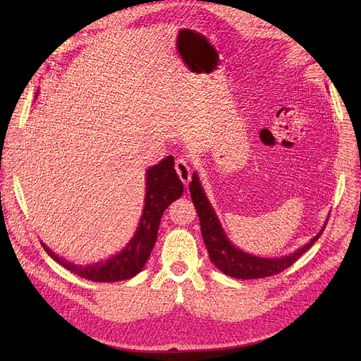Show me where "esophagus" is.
<instances>
[{"label": "esophagus", "mask_w": 361, "mask_h": 361, "mask_svg": "<svg viewBox=\"0 0 361 361\" xmlns=\"http://www.w3.org/2000/svg\"><path fill=\"white\" fill-rule=\"evenodd\" d=\"M174 169H176V173H178V176L180 178V180L185 185H188L190 180H191V167L188 164V159L187 158H178L176 164H174Z\"/></svg>", "instance_id": "obj_1"}]
</instances>
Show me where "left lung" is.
<instances>
[{
	"label": "left lung",
	"instance_id": "left-lung-1",
	"mask_svg": "<svg viewBox=\"0 0 361 361\" xmlns=\"http://www.w3.org/2000/svg\"><path fill=\"white\" fill-rule=\"evenodd\" d=\"M190 192L191 200L195 206V211H197L199 215L202 236L207 248V253H209L211 262L221 272H224L226 276H231L233 279H264L288 269L295 260L302 256L305 251L318 241L326 226L325 223L324 227L321 228V232L316 235L309 244H305L304 247H301L289 256H283L277 259L259 257L245 253V251L236 248L231 241H228L227 235L224 233L220 221H218V218L211 207V203L206 199L197 174L192 176V182L190 183Z\"/></svg>",
	"mask_w": 361,
	"mask_h": 361
}]
</instances>
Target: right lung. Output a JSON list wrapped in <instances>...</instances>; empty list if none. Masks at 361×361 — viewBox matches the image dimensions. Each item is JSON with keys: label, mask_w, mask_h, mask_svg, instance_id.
I'll return each mask as SVG.
<instances>
[{"label": "right lung", "mask_w": 361, "mask_h": 361, "mask_svg": "<svg viewBox=\"0 0 361 361\" xmlns=\"http://www.w3.org/2000/svg\"><path fill=\"white\" fill-rule=\"evenodd\" d=\"M182 194L183 183L176 174V170H174V159L170 155L166 159H162L158 166L147 170L143 215H141L134 238L118 255L105 262L82 267L59 257L43 243L42 245L57 264L82 279L104 283L133 279L143 269L147 259L150 257L152 248H154L158 238V228L164 211L171 204V202L178 200Z\"/></svg>", "instance_id": "obj_1"}]
</instances>
